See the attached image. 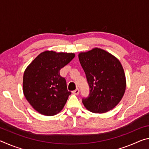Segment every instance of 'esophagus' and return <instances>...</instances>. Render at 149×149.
<instances>
[{"mask_svg":"<svg viewBox=\"0 0 149 149\" xmlns=\"http://www.w3.org/2000/svg\"><path fill=\"white\" fill-rule=\"evenodd\" d=\"M79 89H76L75 90H74V91H72V93L74 95H77L78 94H79Z\"/></svg>","mask_w":149,"mask_h":149,"instance_id":"esophagus-1","label":"esophagus"}]
</instances>
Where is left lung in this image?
Listing matches in <instances>:
<instances>
[{"mask_svg":"<svg viewBox=\"0 0 149 149\" xmlns=\"http://www.w3.org/2000/svg\"><path fill=\"white\" fill-rule=\"evenodd\" d=\"M78 57L90 88L89 97L82 100L84 107L97 114L112 110L122 100L126 88L120 60L99 48L80 52Z\"/></svg>","mask_w":149,"mask_h":149,"instance_id":"left-lung-1","label":"left lung"}]
</instances>
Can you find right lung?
Segmentation results:
<instances>
[{
	"mask_svg": "<svg viewBox=\"0 0 149 149\" xmlns=\"http://www.w3.org/2000/svg\"><path fill=\"white\" fill-rule=\"evenodd\" d=\"M75 57L74 53L46 50L26 68L23 77V92L34 109L45 116L61 111L71 92L60 70Z\"/></svg>",
	"mask_w": 149,
	"mask_h": 149,
	"instance_id": "right-lung-1",
	"label": "right lung"
}]
</instances>
